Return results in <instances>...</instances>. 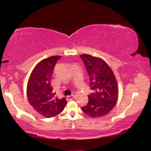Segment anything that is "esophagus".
<instances>
[{
	"instance_id": "esophagus-1",
	"label": "esophagus",
	"mask_w": 151,
	"mask_h": 151,
	"mask_svg": "<svg viewBox=\"0 0 151 151\" xmlns=\"http://www.w3.org/2000/svg\"><path fill=\"white\" fill-rule=\"evenodd\" d=\"M75 96L74 95V94H72V95H70V96H66V100L71 101V100H73V99H75Z\"/></svg>"
}]
</instances>
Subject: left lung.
<instances>
[{
  "label": "left lung",
  "mask_w": 151,
  "mask_h": 151,
  "mask_svg": "<svg viewBox=\"0 0 151 151\" xmlns=\"http://www.w3.org/2000/svg\"><path fill=\"white\" fill-rule=\"evenodd\" d=\"M85 63L94 93L88 95V103L82 110L92 118L106 115L116 105L119 87L113 71L105 61L90 55H80Z\"/></svg>",
  "instance_id": "1"
}]
</instances>
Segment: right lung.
Returning <instances> with one entry per match:
<instances>
[{
  "mask_svg": "<svg viewBox=\"0 0 151 151\" xmlns=\"http://www.w3.org/2000/svg\"><path fill=\"white\" fill-rule=\"evenodd\" d=\"M61 56H52L42 60L35 66L28 81L27 94L30 105L46 118L54 117L63 111L66 99L55 96L50 78L57 61Z\"/></svg>",
  "mask_w": 151,
  "mask_h": 151,
  "instance_id": "1",
  "label": "right lung"
}]
</instances>
